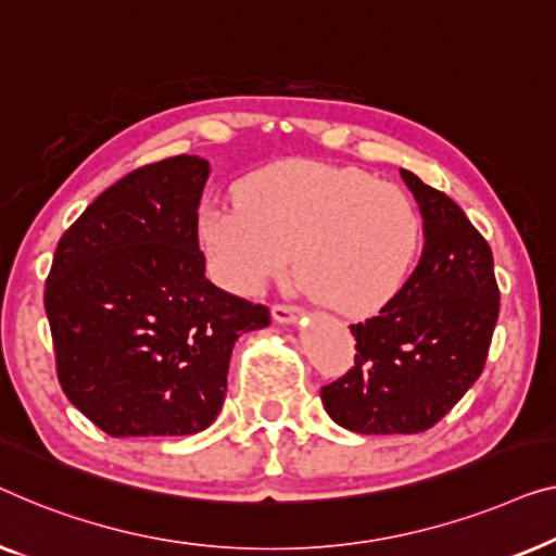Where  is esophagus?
Here are the masks:
<instances>
[{
	"label": "esophagus",
	"instance_id": "1",
	"mask_svg": "<svg viewBox=\"0 0 556 556\" xmlns=\"http://www.w3.org/2000/svg\"><path fill=\"white\" fill-rule=\"evenodd\" d=\"M300 317L302 309L292 307V304H275V307H271V319L279 325H294Z\"/></svg>",
	"mask_w": 556,
	"mask_h": 556
}]
</instances>
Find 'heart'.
I'll use <instances>...</instances> for the list:
<instances>
[{
	"label": "heart",
	"mask_w": 556,
	"mask_h": 556,
	"mask_svg": "<svg viewBox=\"0 0 556 556\" xmlns=\"http://www.w3.org/2000/svg\"><path fill=\"white\" fill-rule=\"evenodd\" d=\"M199 241L218 279L256 296L292 264L307 294L348 317L388 307L416 269L424 224L401 186L363 168L277 161L203 203Z\"/></svg>",
	"instance_id": "1"
}]
</instances>
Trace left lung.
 <instances>
[{
	"label": "left lung",
	"instance_id": "8db88e82",
	"mask_svg": "<svg viewBox=\"0 0 556 556\" xmlns=\"http://www.w3.org/2000/svg\"><path fill=\"white\" fill-rule=\"evenodd\" d=\"M401 176L424 216V256L378 317L350 327L355 367L323 388L327 416L363 435L435 426L479 380L498 317L486 239L445 193L413 170Z\"/></svg>",
	"mask_w": 556,
	"mask_h": 556
}]
</instances>
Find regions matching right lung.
Masks as SVG:
<instances>
[{
    "label": "right lung",
    "instance_id": "1",
    "mask_svg": "<svg viewBox=\"0 0 556 556\" xmlns=\"http://www.w3.org/2000/svg\"><path fill=\"white\" fill-rule=\"evenodd\" d=\"M199 155L132 170L62 233L45 285L67 401L113 438L191 435L214 424L231 350L269 309L206 279Z\"/></svg>",
    "mask_w": 556,
    "mask_h": 556
}]
</instances>
